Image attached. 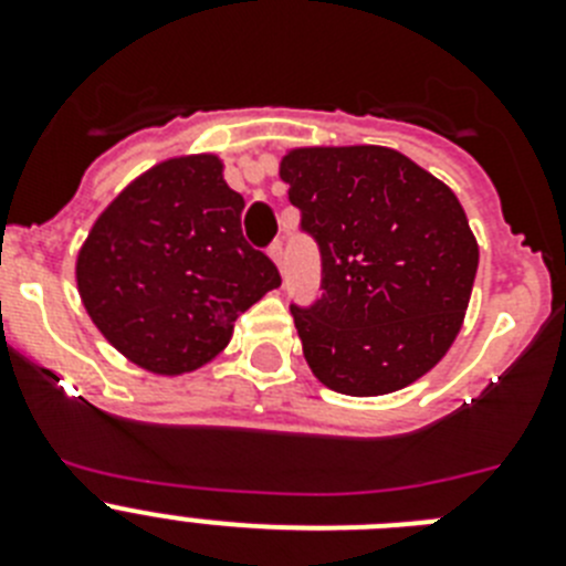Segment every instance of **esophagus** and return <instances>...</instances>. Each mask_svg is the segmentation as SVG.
<instances>
[{
	"mask_svg": "<svg viewBox=\"0 0 566 566\" xmlns=\"http://www.w3.org/2000/svg\"><path fill=\"white\" fill-rule=\"evenodd\" d=\"M269 258H272L274 263H277V266L283 269V260H286V247H283L280 240H274L272 247H269Z\"/></svg>",
	"mask_w": 566,
	"mask_h": 566,
	"instance_id": "esophagus-1",
	"label": "esophagus"
}]
</instances>
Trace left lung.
<instances>
[{"label":"left lung","mask_w":566,"mask_h":566,"mask_svg":"<svg viewBox=\"0 0 566 566\" xmlns=\"http://www.w3.org/2000/svg\"><path fill=\"white\" fill-rule=\"evenodd\" d=\"M280 178L319 252V297L292 303L314 377L379 397L431 371L462 328L479 266L457 195L388 147L294 149Z\"/></svg>","instance_id":"left-lung-1"}]
</instances>
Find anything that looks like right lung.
Segmentation results:
<instances>
[{
	"label": "right lung",
	"mask_w": 566,
	"mask_h": 566,
	"mask_svg": "<svg viewBox=\"0 0 566 566\" xmlns=\"http://www.w3.org/2000/svg\"><path fill=\"white\" fill-rule=\"evenodd\" d=\"M243 198L214 155L172 158L135 178L90 229L78 294L127 359L187 374L227 348L240 314L280 286L240 229Z\"/></svg>",
	"instance_id": "1"
}]
</instances>
